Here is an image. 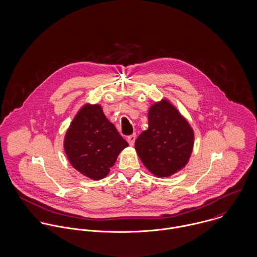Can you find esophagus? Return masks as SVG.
<instances>
[{
    "label": "esophagus",
    "mask_w": 257,
    "mask_h": 257,
    "mask_svg": "<svg viewBox=\"0 0 257 257\" xmlns=\"http://www.w3.org/2000/svg\"><path fill=\"white\" fill-rule=\"evenodd\" d=\"M136 138H137V137H136V134H134V135L127 137V142H128V144H130V146H134V145H135Z\"/></svg>",
    "instance_id": "esophagus-1"
}]
</instances>
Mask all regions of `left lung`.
Returning <instances> with one entry per match:
<instances>
[{"label": "left lung", "instance_id": "8db88e82", "mask_svg": "<svg viewBox=\"0 0 257 257\" xmlns=\"http://www.w3.org/2000/svg\"><path fill=\"white\" fill-rule=\"evenodd\" d=\"M194 145L188 121L168 101L150 107L148 128L136 141V150L147 169L157 177H167L187 164Z\"/></svg>", "mask_w": 257, "mask_h": 257}]
</instances>
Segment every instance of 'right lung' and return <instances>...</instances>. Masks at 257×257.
Returning <instances> with one entry per match:
<instances>
[{
	"instance_id": "add662e5",
	"label": "right lung",
	"mask_w": 257,
	"mask_h": 257,
	"mask_svg": "<svg viewBox=\"0 0 257 257\" xmlns=\"http://www.w3.org/2000/svg\"><path fill=\"white\" fill-rule=\"evenodd\" d=\"M127 146L99 105H85L79 110L64 141L72 166L93 180L106 177L118 153Z\"/></svg>"
}]
</instances>
